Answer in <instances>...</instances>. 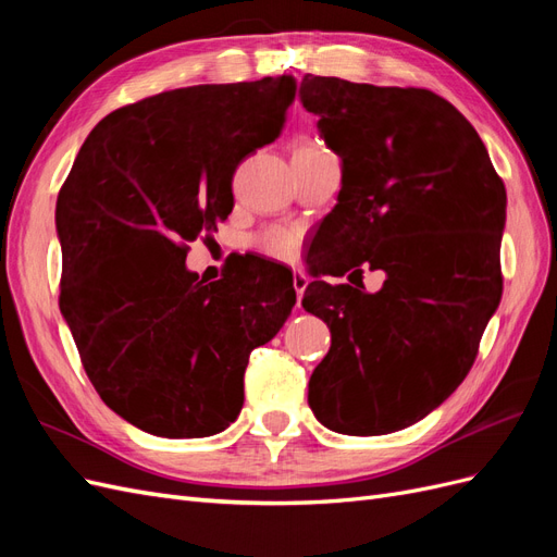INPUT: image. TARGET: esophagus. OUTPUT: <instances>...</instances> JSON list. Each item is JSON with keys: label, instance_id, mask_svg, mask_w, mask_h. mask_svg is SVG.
<instances>
[{"label": "esophagus", "instance_id": "obj_1", "mask_svg": "<svg viewBox=\"0 0 557 557\" xmlns=\"http://www.w3.org/2000/svg\"><path fill=\"white\" fill-rule=\"evenodd\" d=\"M293 285H295V293H297V301L305 297V290H307V285H309V278L301 274V272H297L295 269V274H293Z\"/></svg>", "mask_w": 557, "mask_h": 557}]
</instances>
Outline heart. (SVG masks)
<instances>
[{"instance_id": "heart-1", "label": "heart", "mask_w": 557, "mask_h": 557, "mask_svg": "<svg viewBox=\"0 0 557 557\" xmlns=\"http://www.w3.org/2000/svg\"><path fill=\"white\" fill-rule=\"evenodd\" d=\"M313 150H323V148H318L311 141H301V144H297L295 153H313ZM260 246L274 258H290L297 248V237L288 230H274V232L264 234Z\"/></svg>"}]
</instances>
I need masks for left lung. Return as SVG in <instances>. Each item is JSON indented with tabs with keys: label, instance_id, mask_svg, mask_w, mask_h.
<instances>
[{
	"label": "left lung",
	"instance_id": "left-lung-1",
	"mask_svg": "<svg viewBox=\"0 0 557 557\" xmlns=\"http://www.w3.org/2000/svg\"><path fill=\"white\" fill-rule=\"evenodd\" d=\"M299 102L342 160L301 299L332 334L309 407L332 432L391 434L444 404L474 364L502 297L507 190L476 129L430 90L307 74ZM362 265L386 274L381 292L363 290Z\"/></svg>",
	"mask_w": 557,
	"mask_h": 557
}]
</instances>
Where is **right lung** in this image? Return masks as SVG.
Listing matches in <instances>:
<instances>
[{
    "label": "right lung",
    "mask_w": 557,
    "mask_h": 557,
    "mask_svg": "<svg viewBox=\"0 0 557 557\" xmlns=\"http://www.w3.org/2000/svg\"><path fill=\"white\" fill-rule=\"evenodd\" d=\"M293 76L193 86L109 113L58 195L60 311L107 407L166 440L230 428L252 348L295 307L288 267L246 256L221 281L185 244L232 213V174L278 139Z\"/></svg>",
    "instance_id": "right-lung-1"
}]
</instances>
